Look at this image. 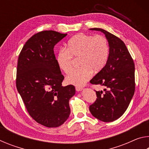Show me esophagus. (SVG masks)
I'll use <instances>...</instances> for the list:
<instances>
[{
  "label": "esophagus",
  "instance_id": "34e87169",
  "mask_svg": "<svg viewBox=\"0 0 149 149\" xmlns=\"http://www.w3.org/2000/svg\"><path fill=\"white\" fill-rule=\"evenodd\" d=\"M83 88L81 87H75V90L77 91H82Z\"/></svg>",
  "mask_w": 149,
  "mask_h": 149
}]
</instances>
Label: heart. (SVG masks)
<instances>
[{"mask_svg":"<svg viewBox=\"0 0 149 149\" xmlns=\"http://www.w3.org/2000/svg\"><path fill=\"white\" fill-rule=\"evenodd\" d=\"M109 56V45L102 35L80 33L75 35L68 42L67 49H62L56 56L59 68L65 74L74 70V58H79L81 68L66 77V82L81 87L91 77L93 72L98 73L105 67Z\"/></svg>","mask_w":149,"mask_h":149,"instance_id":"b5f03b06","label":"heart"}]
</instances>
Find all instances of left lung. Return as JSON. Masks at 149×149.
I'll use <instances>...</instances> for the list:
<instances>
[{
    "label": "left lung",
    "mask_w": 149,
    "mask_h": 149,
    "mask_svg": "<svg viewBox=\"0 0 149 149\" xmlns=\"http://www.w3.org/2000/svg\"><path fill=\"white\" fill-rule=\"evenodd\" d=\"M109 45V56L107 64L90 81L93 85L105 87L96 91L97 99L90 105L91 114L104 122H113L123 114L135 93V64L122 40L114 35L100 28Z\"/></svg>",
    "instance_id": "left-lung-1"
}]
</instances>
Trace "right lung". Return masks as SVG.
<instances>
[{
    "instance_id": "obj_1",
    "label": "right lung",
    "mask_w": 149,
    "mask_h": 149,
    "mask_svg": "<svg viewBox=\"0 0 149 149\" xmlns=\"http://www.w3.org/2000/svg\"><path fill=\"white\" fill-rule=\"evenodd\" d=\"M67 34L49 30L27 40L17 60L16 87L29 114L47 127L62 125L70 114L72 85L63 87L64 75L57 64L54 47Z\"/></svg>"
}]
</instances>
